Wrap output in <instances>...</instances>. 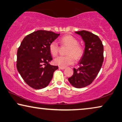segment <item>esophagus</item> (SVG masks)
Instances as JSON below:
<instances>
[{"mask_svg":"<svg viewBox=\"0 0 122 122\" xmlns=\"http://www.w3.org/2000/svg\"><path fill=\"white\" fill-rule=\"evenodd\" d=\"M59 68L60 69L64 70V69H65V67H63V66H59Z\"/></svg>","mask_w":122,"mask_h":122,"instance_id":"1","label":"esophagus"}]
</instances>
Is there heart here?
Here are the masks:
<instances>
[{
  "mask_svg": "<svg viewBox=\"0 0 122 122\" xmlns=\"http://www.w3.org/2000/svg\"><path fill=\"white\" fill-rule=\"evenodd\" d=\"M60 43L62 45L69 47L67 50L66 56H59L55 58L54 64L60 66H66L74 63L75 59L79 60L82 57L84 54V49L81 46L78 44L77 41L73 36L66 35L61 37L59 40ZM49 52L53 56L56 57L59 52V47L57 42L53 41L49 46Z\"/></svg>",
  "mask_w": 122,
  "mask_h": 122,
  "instance_id": "obj_1",
  "label": "heart"
}]
</instances>
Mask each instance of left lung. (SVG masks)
<instances>
[{"label":"left lung","instance_id":"obj_1","mask_svg":"<svg viewBox=\"0 0 122 122\" xmlns=\"http://www.w3.org/2000/svg\"><path fill=\"white\" fill-rule=\"evenodd\" d=\"M80 35L85 45L84 53L78 69L68 80L76 88L86 87L91 84L98 75L103 61V46L97 35L87 31L75 32Z\"/></svg>","mask_w":122,"mask_h":122}]
</instances>
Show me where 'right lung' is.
<instances>
[{"label": "right lung", "mask_w": 122, "mask_h": 122, "mask_svg": "<svg viewBox=\"0 0 122 122\" xmlns=\"http://www.w3.org/2000/svg\"><path fill=\"white\" fill-rule=\"evenodd\" d=\"M60 35L52 31L38 30L23 39L17 49L16 67L26 84L35 89L48 86L58 66L52 60L49 46Z\"/></svg>", "instance_id": "1"}]
</instances>
